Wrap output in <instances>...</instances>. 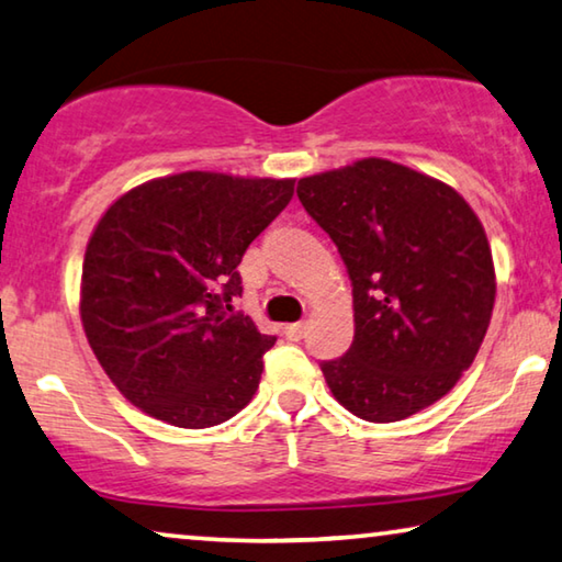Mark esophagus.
<instances>
[{"instance_id": "1", "label": "esophagus", "mask_w": 562, "mask_h": 562, "mask_svg": "<svg viewBox=\"0 0 562 562\" xmlns=\"http://www.w3.org/2000/svg\"><path fill=\"white\" fill-rule=\"evenodd\" d=\"M302 335H305V323L284 325V337H288V340H300Z\"/></svg>"}]
</instances>
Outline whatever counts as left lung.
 Returning a JSON list of instances; mask_svg holds the SVG:
<instances>
[{"mask_svg":"<svg viewBox=\"0 0 562 562\" xmlns=\"http://www.w3.org/2000/svg\"><path fill=\"white\" fill-rule=\"evenodd\" d=\"M297 198L352 282V345L319 364L329 393L368 423L438 403L473 364L493 317L483 222L450 184L382 157L302 177Z\"/></svg>","mask_w":562,"mask_h":562,"instance_id":"left-lung-1","label":"left lung"}]
</instances>
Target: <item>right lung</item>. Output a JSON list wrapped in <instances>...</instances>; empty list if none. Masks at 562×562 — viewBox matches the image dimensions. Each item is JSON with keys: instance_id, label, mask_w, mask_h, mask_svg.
Listing matches in <instances>:
<instances>
[{"instance_id": "right-lung-1", "label": "right lung", "mask_w": 562, "mask_h": 562, "mask_svg": "<svg viewBox=\"0 0 562 562\" xmlns=\"http://www.w3.org/2000/svg\"><path fill=\"white\" fill-rule=\"evenodd\" d=\"M295 180L180 172L132 187L87 243L79 315L114 387L157 420L202 430L252 400L274 345L229 315L237 265Z\"/></svg>"}]
</instances>
